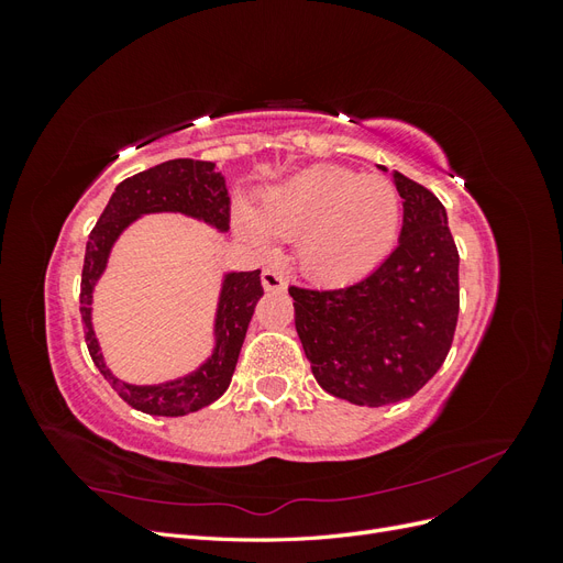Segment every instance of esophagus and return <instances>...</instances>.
<instances>
[{
    "mask_svg": "<svg viewBox=\"0 0 563 563\" xmlns=\"http://www.w3.org/2000/svg\"><path fill=\"white\" fill-rule=\"evenodd\" d=\"M263 286H265V291H284V288H286V275H284L279 267L269 265V267L263 269Z\"/></svg>",
    "mask_w": 563,
    "mask_h": 563,
    "instance_id": "1",
    "label": "esophagus"
}]
</instances>
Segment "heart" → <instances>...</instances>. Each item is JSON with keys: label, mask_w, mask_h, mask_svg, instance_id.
<instances>
[{"label": "heart", "mask_w": 563, "mask_h": 563, "mask_svg": "<svg viewBox=\"0 0 563 563\" xmlns=\"http://www.w3.org/2000/svg\"><path fill=\"white\" fill-rule=\"evenodd\" d=\"M399 216V192L387 178L319 164L269 190L258 216L236 213V225L255 244H265L267 234L298 242V263L312 279L343 284L385 258Z\"/></svg>", "instance_id": "1"}]
</instances>
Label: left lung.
<instances>
[{"mask_svg":"<svg viewBox=\"0 0 563 563\" xmlns=\"http://www.w3.org/2000/svg\"><path fill=\"white\" fill-rule=\"evenodd\" d=\"M391 183L404 199L395 251L343 288L288 286L317 383L356 406L413 397L444 364L460 310V258L444 203L399 172Z\"/></svg>","mask_w":563,"mask_h":563,"instance_id":"1","label":"left lung"}]
</instances>
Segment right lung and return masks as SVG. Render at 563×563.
I'll return each mask as SVG.
<instances>
[{"instance_id":"1","label":"right lung","mask_w":563,"mask_h":563,"mask_svg":"<svg viewBox=\"0 0 563 563\" xmlns=\"http://www.w3.org/2000/svg\"><path fill=\"white\" fill-rule=\"evenodd\" d=\"M178 211L207 220L218 230L230 228V197L225 180L216 172L213 162L172 159L135 174L117 185L106 211L100 213L96 228L89 234L87 253H84L79 312L84 321V338L93 364L103 373L110 387L135 411L150 416L176 418L195 413L199 408L213 404L230 387L232 373L240 360L249 321L253 317L255 302L263 296L261 269L232 272L225 277L223 294H220L216 335L218 343L211 360L199 366L192 376L166 385H126L117 380L106 368L103 354L98 350V340L91 329V291L98 277L103 275L110 249L122 230L143 213Z\"/></svg>"}]
</instances>
